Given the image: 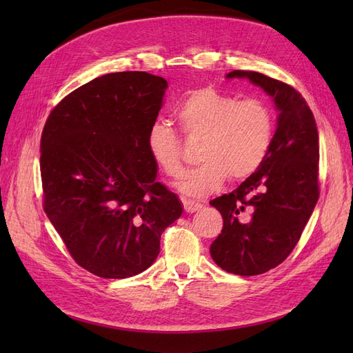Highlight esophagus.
I'll return each mask as SVG.
<instances>
[{"label":"esophagus","mask_w":353,"mask_h":353,"mask_svg":"<svg viewBox=\"0 0 353 353\" xmlns=\"http://www.w3.org/2000/svg\"><path fill=\"white\" fill-rule=\"evenodd\" d=\"M183 206H184L185 212L194 213V212L201 209V203H197V201H193V200H183Z\"/></svg>","instance_id":"obj_1"}]
</instances>
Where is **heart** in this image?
<instances>
[{"mask_svg": "<svg viewBox=\"0 0 353 353\" xmlns=\"http://www.w3.org/2000/svg\"><path fill=\"white\" fill-rule=\"evenodd\" d=\"M187 138H201V165L184 176L179 190L190 197H203L223 181H241L258 170L270 152L274 114L261 99H243L215 88L191 91L175 110ZM147 148L153 162L169 178L183 175V153L178 132L156 122L147 132Z\"/></svg>", "mask_w": 353, "mask_h": 353, "instance_id": "obj_1", "label": "heart"}]
</instances>
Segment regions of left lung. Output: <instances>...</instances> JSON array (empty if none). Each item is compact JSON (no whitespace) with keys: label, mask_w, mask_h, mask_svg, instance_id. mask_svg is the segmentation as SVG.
Listing matches in <instances>:
<instances>
[{"label":"left lung","mask_w":353,"mask_h":353,"mask_svg":"<svg viewBox=\"0 0 353 353\" xmlns=\"http://www.w3.org/2000/svg\"><path fill=\"white\" fill-rule=\"evenodd\" d=\"M274 99L276 131L262 166L230 194L210 200L223 228L210 245L218 266L236 275H258L287 259L319 197V138L312 110L292 85L259 72L232 70Z\"/></svg>","instance_id":"obj_1"}]
</instances>
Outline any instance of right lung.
Instances as JSON below:
<instances>
[{"label": "right lung", "mask_w": 353, "mask_h": 353, "mask_svg": "<svg viewBox=\"0 0 353 353\" xmlns=\"http://www.w3.org/2000/svg\"><path fill=\"white\" fill-rule=\"evenodd\" d=\"M166 87L147 72L108 73L68 94L42 130V208L73 261L101 279L145 271L183 213L147 148Z\"/></svg>", "instance_id": "add662e5"}]
</instances>
